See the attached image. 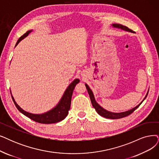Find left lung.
I'll return each mask as SVG.
<instances>
[{
    "mask_svg": "<svg viewBox=\"0 0 159 159\" xmlns=\"http://www.w3.org/2000/svg\"><path fill=\"white\" fill-rule=\"evenodd\" d=\"M112 27L114 28H117V29H122L125 31H127V32H130V33H133V30H132L131 29H129L128 27H126V26H123V25H120V24H112ZM87 90L88 91L89 94V97L91 98V103L92 105L93 106L94 108L95 109V110L97 111V112L99 114L100 116H101L102 117H104L105 118H107V119H120V118H123L125 117L126 116H129L130 114H131L132 112H134V110H136L138 107L139 106L142 102L145 99V98L147 97L148 94V91L147 94H146L145 98H143V100L140 103H139L138 106H136V107H133L132 109L128 110V111H123V112H120V113H115V112H111L107 111L105 109H104L102 107L100 106L97 102V101L95 100L94 97V94L93 91H91V89H90V87L88 86V85L87 84H85Z\"/></svg>",
    "mask_w": 159,
    "mask_h": 159,
    "instance_id": "1",
    "label": "left lung"
}]
</instances>
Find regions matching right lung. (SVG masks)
I'll return each mask as SVG.
<instances>
[{"mask_svg":"<svg viewBox=\"0 0 159 159\" xmlns=\"http://www.w3.org/2000/svg\"><path fill=\"white\" fill-rule=\"evenodd\" d=\"M32 31H33V30H29L26 33L24 34L22 36H21L17 40L15 47H16L17 46V44L20 43L23 39H24L25 37H27ZM79 82H80L79 79H75L72 83L68 86L66 91H65L64 94H63L62 97H61L60 101L59 102V103L56 105V106H55L53 108L50 110L49 111L43 113H41V114H34V113H31L23 110L21 107L16 103V102L15 101L14 98L13 97L12 95H11V98L17 110L21 113H22L23 115L28 117L30 119L34 120V121L37 123H43V124L55 123L61 121L62 120L65 119L66 117L68 116V111L70 108L71 99H72L73 91L74 89L75 86L77 85ZM10 93L11 94V91H10Z\"/></svg>","mask_w":159,"mask_h":159,"instance_id":"1","label":"right lung"}]
</instances>
